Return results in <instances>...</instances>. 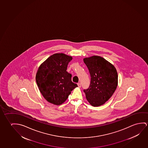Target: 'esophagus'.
<instances>
[{"instance_id": "34e87169", "label": "esophagus", "mask_w": 148, "mask_h": 148, "mask_svg": "<svg viewBox=\"0 0 148 148\" xmlns=\"http://www.w3.org/2000/svg\"><path fill=\"white\" fill-rule=\"evenodd\" d=\"M77 85L78 86V87H79V88H80V87H81V86H82V85H81V84H80V83H78Z\"/></svg>"}]
</instances>
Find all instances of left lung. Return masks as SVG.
<instances>
[{
	"label": "left lung",
	"mask_w": 148,
	"mask_h": 148,
	"mask_svg": "<svg viewBox=\"0 0 148 148\" xmlns=\"http://www.w3.org/2000/svg\"><path fill=\"white\" fill-rule=\"evenodd\" d=\"M91 76L89 87L84 89L87 100L94 107L103 105L113 94L118 84L116 69L103 58L93 56L84 59Z\"/></svg>",
	"instance_id": "8db88e82"
}]
</instances>
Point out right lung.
<instances>
[{"instance_id":"add662e5","label":"right lung","mask_w":148,"mask_h":148,"mask_svg":"<svg viewBox=\"0 0 148 148\" xmlns=\"http://www.w3.org/2000/svg\"><path fill=\"white\" fill-rule=\"evenodd\" d=\"M72 57L63 53L51 55L39 67L37 84L43 97L54 105L64 103L77 84L72 82V74L66 71Z\"/></svg>"}]
</instances>
